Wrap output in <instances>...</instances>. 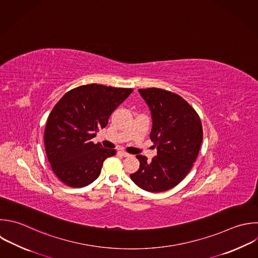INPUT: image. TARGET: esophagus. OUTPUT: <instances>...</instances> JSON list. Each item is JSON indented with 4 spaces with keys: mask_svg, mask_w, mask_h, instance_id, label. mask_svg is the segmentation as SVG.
I'll list each match as a JSON object with an SVG mask.
<instances>
[{
    "mask_svg": "<svg viewBox=\"0 0 258 258\" xmlns=\"http://www.w3.org/2000/svg\"><path fill=\"white\" fill-rule=\"evenodd\" d=\"M118 153H119V154H120V155H122V156H124V157H127V156H129V155H130V154H129V153H127V152H125V151H122V150H121V151H119V152H118Z\"/></svg>",
    "mask_w": 258,
    "mask_h": 258,
    "instance_id": "obj_1",
    "label": "esophagus"
}]
</instances>
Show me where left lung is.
Wrapping results in <instances>:
<instances>
[{
  "label": "left lung",
  "mask_w": 258,
  "mask_h": 258,
  "mask_svg": "<svg viewBox=\"0 0 258 258\" xmlns=\"http://www.w3.org/2000/svg\"><path fill=\"white\" fill-rule=\"evenodd\" d=\"M148 105L150 139L157 149L151 161L136 155L139 169L130 175L142 189L159 192L178 184L189 172L203 141L201 119L180 96L156 88L138 90Z\"/></svg>",
  "instance_id": "left-lung-1"
}]
</instances>
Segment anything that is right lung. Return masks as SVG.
<instances>
[{"label": "right lung", "mask_w": 258, "mask_h": 258, "mask_svg": "<svg viewBox=\"0 0 258 258\" xmlns=\"http://www.w3.org/2000/svg\"><path fill=\"white\" fill-rule=\"evenodd\" d=\"M133 92L103 85L81 86L68 92L50 112L44 145L55 175L67 185L83 187L101 173L106 158L116 154L91 141L109 117Z\"/></svg>", "instance_id": "1"}]
</instances>
